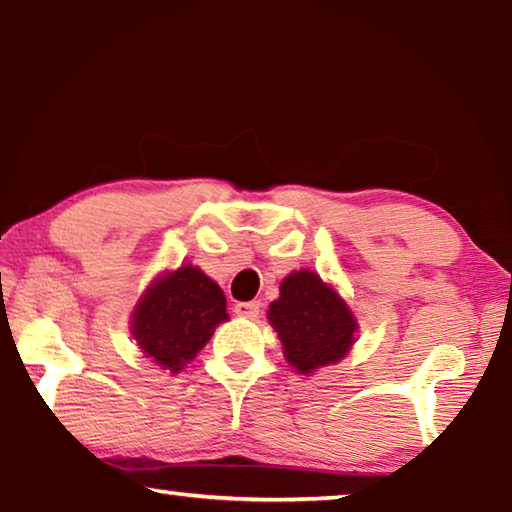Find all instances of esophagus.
Returning a JSON list of instances; mask_svg holds the SVG:
<instances>
[{"instance_id":"esophagus-1","label":"esophagus","mask_w":512,"mask_h":512,"mask_svg":"<svg viewBox=\"0 0 512 512\" xmlns=\"http://www.w3.org/2000/svg\"><path fill=\"white\" fill-rule=\"evenodd\" d=\"M235 314L241 318H257L259 316V302L250 300V302H237L235 305Z\"/></svg>"}]
</instances>
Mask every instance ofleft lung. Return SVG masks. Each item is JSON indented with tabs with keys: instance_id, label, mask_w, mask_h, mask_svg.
<instances>
[{
	"instance_id": "left-lung-1",
	"label": "left lung",
	"mask_w": 512,
	"mask_h": 512,
	"mask_svg": "<svg viewBox=\"0 0 512 512\" xmlns=\"http://www.w3.org/2000/svg\"><path fill=\"white\" fill-rule=\"evenodd\" d=\"M268 323L282 341L284 359L302 375L341 361L350 352L357 318L345 300L314 271H296L280 284Z\"/></svg>"
}]
</instances>
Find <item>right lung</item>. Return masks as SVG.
Segmentation results:
<instances>
[{
    "label": "right lung",
    "instance_id": "obj_1",
    "mask_svg": "<svg viewBox=\"0 0 512 512\" xmlns=\"http://www.w3.org/2000/svg\"><path fill=\"white\" fill-rule=\"evenodd\" d=\"M223 320L228 314L219 284L201 268L185 264L151 282L133 311L131 334L146 359L180 372Z\"/></svg>",
    "mask_w": 512,
    "mask_h": 512
}]
</instances>
